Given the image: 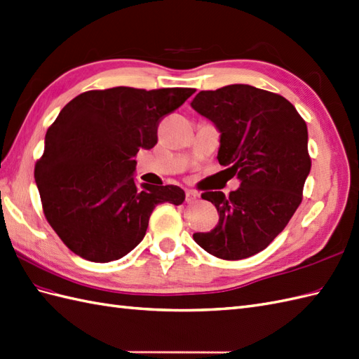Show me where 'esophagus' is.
<instances>
[{
    "instance_id": "obj_1",
    "label": "esophagus",
    "mask_w": 359,
    "mask_h": 359,
    "mask_svg": "<svg viewBox=\"0 0 359 359\" xmlns=\"http://www.w3.org/2000/svg\"><path fill=\"white\" fill-rule=\"evenodd\" d=\"M196 199H198V194H196V191H194V190H187V191H186V203H187V204L195 203Z\"/></svg>"
}]
</instances>
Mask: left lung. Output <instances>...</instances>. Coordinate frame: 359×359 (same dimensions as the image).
<instances>
[{
    "instance_id": "8db88e82",
    "label": "left lung",
    "mask_w": 359,
    "mask_h": 359,
    "mask_svg": "<svg viewBox=\"0 0 359 359\" xmlns=\"http://www.w3.org/2000/svg\"><path fill=\"white\" fill-rule=\"evenodd\" d=\"M190 107L219 133L217 160L241 187L207 191L219 222L194 239L210 255L239 260L265 250L302 203L311 172L308 128L292 103L274 93L234 83L201 91Z\"/></svg>"
}]
</instances>
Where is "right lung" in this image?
Segmentation results:
<instances>
[{"mask_svg":"<svg viewBox=\"0 0 359 359\" xmlns=\"http://www.w3.org/2000/svg\"><path fill=\"white\" fill-rule=\"evenodd\" d=\"M194 88L86 91L67 103L46 134L34 181L43 213L65 245L107 264L143 241L155 205H180L178 186L135 182L140 149L156 144V126Z\"/></svg>","mask_w":359,"mask_h":359,"instance_id":"obj_1","label":"right lung"}]
</instances>
